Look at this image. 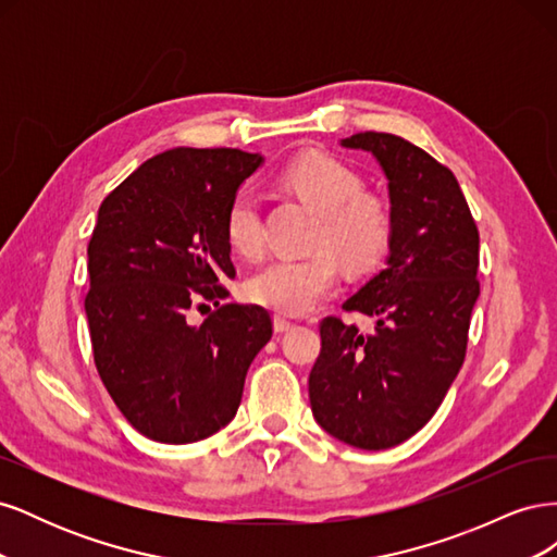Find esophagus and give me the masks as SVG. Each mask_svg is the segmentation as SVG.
Returning <instances> with one entry per match:
<instances>
[{"label":"esophagus","mask_w":557,"mask_h":557,"mask_svg":"<svg viewBox=\"0 0 557 557\" xmlns=\"http://www.w3.org/2000/svg\"><path fill=\"white\" fill-rule=\"evenodd\" d=\"M274 330L278 332V334H283V332H288V330H293V323L288 318H283V315H276L274 318Z\"/></svg>","instance_id":"obj_1"}]
</instances>
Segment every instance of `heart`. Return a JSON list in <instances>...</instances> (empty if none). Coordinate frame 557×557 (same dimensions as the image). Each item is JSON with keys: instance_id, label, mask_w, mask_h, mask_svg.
<instances>
[{"instance_id": "1", "label": "heart", "mask_w": 557, "mask_h": 557, "mask_svg": "<svg viewBox=\"0 0 557 557\" xmlns=\"http://www.w3.org/2000/svg\"><path fill=\"white\" fill-rule=\"evenodd\" d=\"M285 183L320 215L318 246L330 248L352 269L374 264L391 244V211L374 195H367L362 176L344 160L327 153H309L288 164ZM225 237L234 252L258 258L264 248L260 195L244 188L232 197L225 213ZM332 252L309 258H276L262 267L246 285L250 301L285 315L311 311L339 283Z\"/></svg>"}]
</instances>
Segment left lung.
Segmentation results:
<instances>
[{
    "mask_svg": "<svg viewBox=\"0 0 557 557\" xmlns=\"http://www.w3.org/2000/svg\"><path fill=\"white\" fill-rule=\"evenodd\" d=\"M342 146L372 153L387 178L391 256L344 301L376 318L372 332L334 315L320 323L309 399L334 440L383 450L428 423L465 362L479 230L458 178L423 148L385 132L352 134Z\"/></svg>",
    "mask_w": 557,
    "mask_h": 557,
    "instance_id": "obj_1",
    "label": "left lung"
}]
</instances>
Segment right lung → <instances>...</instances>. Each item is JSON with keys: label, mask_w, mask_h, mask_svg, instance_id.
Returning a JSON list of instances; mask_svg holds the SVG:
<instances>
[{"label": "right lung", "mask_w": 557, "mask_h": 557, "mask_svg": "<svg viewBox=\"0 0 557 557\" xmlns=\"http://www.w3.org/2000/svg\"><path fill=\"white\" fill-rule=\"evenodd\" d=\"M239 148H172L102 201L88 244L86 315L102 383L129 425L193 444L237 413L246 372L272 339V315L221 305L234 278L225 213L262 164ZM201 298L219 309L193 326Z\"/></svg>", "instance_id": "obj_1"}]
</instances>
